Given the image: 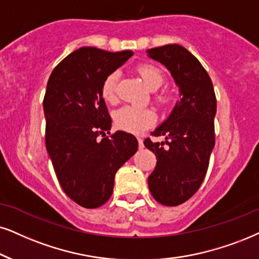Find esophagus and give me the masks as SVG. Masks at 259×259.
<instances>
[{"mask_svg": "<svg viewBox=\"0 0 259 259\" xmlns=\"http://www.w3.org/2000/svg\"><path fill=\"white\" fill-rule=\"evenodd\" d=\"M137 142H139V147H140V149H142L143 147H145V146H143V140L141 139V137H137Z\"/></svg>", "mask_w": 259, "mask_h": 259, "instance_id": "obj_1", "label": "esophagus"}]
</instances>
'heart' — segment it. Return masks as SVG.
Returning <instances> with one entry per match:
<instances>
[{"instance_id": "b5f03b06", "label": "heart", "mask_w": 259, "mask_h": 259, "mask_svg": "<svg viewBox=\"0 0 259 259\" xmlns=\"http://www.w3.org/2000/svg\"><path fill=\"white\" fill-rule=\"evenodd\" d=\"M136 73L150 90H158L165 82V74L159 67L152 63H140L135 68ZM117 82L118 74L116 71L107 75L101 84V97L110 104L117 101ZM154 99L160 106L171 105L173 93L167 88L155 92ZM155 122V114L150 109L136 106H123L113 114V123L117 129L130 134H140L152 126Z\"/></svg>"}]
</instances>
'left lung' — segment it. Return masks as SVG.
<instances>
[{
    "instance_id": "8db88e82",
    "label": "left lung",
    "mask_w": 259,
    "mask_h": 259,
    "mask_svg": "<svg viewBox=\"0 0 259 259\" xmlns=\"http://www.w3.org/2000/svg\"><path fill=\"white\" fill-rule=\"evenodd\" d=\"M147 52L171 71L181 88L172 113L152 133L165 141L148 137L143 142L156 156L148 177L150 194L160 204L175 207L192 197L204 181L215 145L217 97L207 70L185 48L168 44Z\"/></svg>"
}]
</instances>
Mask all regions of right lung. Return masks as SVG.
Masks as SVG:
<instances>
[{"label":"right lung","mask_w":259,"mask_h":259,"mask_svg":"<svg viewBox=\"0 0 259 259\" xmlns=\"http://www.w3.org/2000/svg\"><path fill=\"white\" fill-rule=\"evenodd\" d=\"M132 56V50L80 48L49 77L42 101L45 145L61 188L83 208L94 209L109 201L117 169L139 146L132 134L106 136L111 135V117L101 97L105 77Z\"/></svg>","instance_id":"right-lung-1"}]
</instances>
